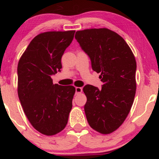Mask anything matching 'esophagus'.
I'll return each mask as SVG.
<instances>
[{"mask_svg":"<svg viewBox=\"0 0 159 159\" xmlns=\"http://www.w3.org/2000/svg\"><path fill=\"white\" fill-rule=\"evenodd\" d=\"M82 88H80V87H77V88H75L76 94H79V93H82Z\"/></svg>","mask_w":159,"mask_h":159,"instance_id":"obj_1","label":"esophagus"}]
</instances>
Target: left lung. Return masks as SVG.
<instances>
[{"instance_id":"obj_1","label":"left lung","mask_w":159,"mask_h":159,"mask_svg":"<svg viewBox=\"0 0 159 159\" xmlns=\"http://www.w3.org/2000/svg\"><path fill=\"white\" fill-rule=\"evenodd\" d=\"M75 39L103 83L101 89L90 84L83 88L87 120L100 133H111L122 125L133 103L135 58L125 40L106 28L77 31Z\"/></svg>"}]
</instances>
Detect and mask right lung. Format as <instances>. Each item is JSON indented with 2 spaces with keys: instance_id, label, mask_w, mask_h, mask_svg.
Segmentation results:
<instances>
[{
  "instance_id": "1",
  "label": "right lung",
  "mask_w": 159,
  "mask_h": 159,
  "mask_svg": "<svg viewBox=\"0 0 159 159\" xmlns=\"http://www.w3.org/2000/svg\"><path fill=\"white\" fill-rule=\"evenodd\" d=\"M75 31L47 32L32 39L19 59L18 95L33 127L45 135L60 132L68 122L75 87L53 84L62 68L61 57Z\"/></svg>"
}]
</instances>
